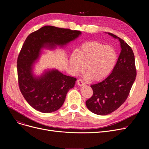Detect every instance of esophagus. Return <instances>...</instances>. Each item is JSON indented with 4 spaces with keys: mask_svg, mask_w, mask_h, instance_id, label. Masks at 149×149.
<instances>
[{
    "mask_svg": "<svg viewBox=\"0 0 149 149\" xmlns=\"http://www.w3.org/2000/svg\"><path fill=\"white\" fill-rule=\"evenodd\" d=\"M77 84L79 86H84L86 84L81 79H79L77 80Z\"/></svg>",
    "mask_w": 149,
    "mask_h": 149,
    "instance_id": "esophagus-1",
    "label": "esophagus"
}]
</instances>
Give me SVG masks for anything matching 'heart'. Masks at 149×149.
<instances>
[{
    "label": "heart",
    "mask_w": 149,
    "mask_h": 149,
    "mask_svg": "<svg viewBox=\"0 0 149 149\" xmlns=\"http://www.w3.org/2000/svg\"><path fill=\"white\" fill-rule=\"evenodd\" d=\"M117 60L118 53L112 46L93 41L81 45L70 57V63L76 73L83 72L87 66L88 77L95 81H101L111 73Z\"/></svg>",
    "instance_id": "1"
}]
</instances>
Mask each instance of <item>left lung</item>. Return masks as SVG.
Listing matches in <instances>:
<instances>
[{
    "label": "left lung",
    "mask_w": 149,
    "mask_h": 149,
    "mask_svg": "<svg viewBox=\"0 0 149 149\" xmlns=\"http://www.w3.org/2000/svg\"><path fill=\"white\" fill-rule=\"evenodd\" d=\"M107 34L118 39L121 50L110 75L103 81L91 86L93 95L86 101V105L90 111L100 115L111 113L124 103L136 76L135 56L131 47L120 37L110 33Z\"/></svg>",
    "instance_id": "left-lung-1"
}]
</instances>
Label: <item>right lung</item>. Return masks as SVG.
Returning <instances> with one entry per match:
<instances>
[{
	"mask_svg": "<svg viewBox=\"0 0 149 149\" xmlns=\"http://www.w3.org/2000/svg\"><path fill=\"white\" fill-rule=\"evenodd\" d=\"M81 33L80 31L45 26L26 38L17 61L18 83L23 97L36 110L43 113L57 111L77 80L56 69L46 71L40 77L34 76L33 66L39 57L41 49H54L57 45L63 46L74 40Z\"/></svg>",
	"mask_w": 149,
	"mask_h": 149,
	"instance_id": "1",
	"label": "right lung"
}]
</instances>
